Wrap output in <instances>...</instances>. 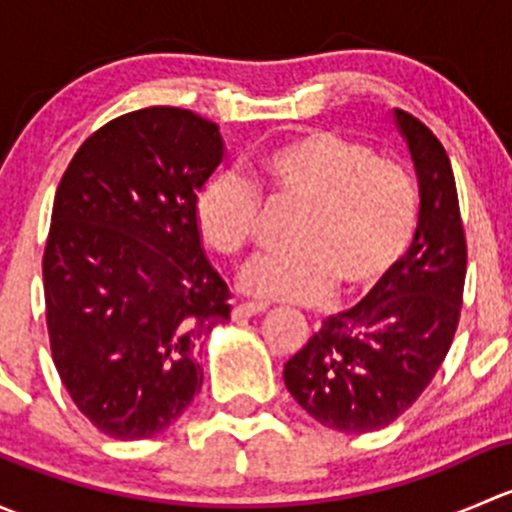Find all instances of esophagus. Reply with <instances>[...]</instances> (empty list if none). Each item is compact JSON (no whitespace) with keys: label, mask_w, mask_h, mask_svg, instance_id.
<instances>
[{"label":"esophagus","mask_w":512,"mask_h":512,"mask_svg":"<svg viewBox=\"0 0 512 512\" xmlns=\"http://www.w3.org/2000/svg\"><path fill=\"white\" fill-rule=\"evenodd\" d=\"M267 309V304L262 302H242L237 307H232V319H247L255 317V314H262Z\"/></svg>","instance_id":"34e87169"}]
</instances>
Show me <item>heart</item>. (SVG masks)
<instances>
[{"mask_svg": "<svg viewBox=\"0 0 512 512\" xmlns=\"http://www.w3.org/2000/svg\"><path fill=\"white\" fill-rule=\"evenodd\" d=\"M262 198L299 205L294 247L257 255L240 285L294 304L322 302L337 285L347 297L379 289L411 252L421 220L409 170L332 128L272 146L250 165V180L232 170L210 175L193 203L200 240L220 255H240L260 225Z\"/></svg>", "mask_w": 512, "mask_h": 512, "instance_id": "heart-1", "label": "heart"}]
</instances>
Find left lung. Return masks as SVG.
I'll return each mask as SVG.
<instances>
[{
  "label": "left lung",
  "mask_w": 512,
  "mask_h": 512,
  "mask_svg": "<svg viewBox=\"0 0 512 512\" xmlns=\"http://www.w3.org/2000/svg\"><path fill=\"white\" fill-rule=\"evenodd\" d=\"M421 188V220L399 270L322 329L285 364V386L332 431L371 433L416 404L458 329L466 230L451 160L431 128L396 111Z\"/></svg>",
  "instance_id": "obj_1"
}]
</instances>
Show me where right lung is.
<instances>
[{"label":"right lung","mask_w":512,"mask_h":512,"mask_svg":"<svg viewBox=\"0 0 512 512\" xmlns=\"http://www.w3.org/2000/svg\"><path fill=\"white\" fill-rule=\"evenodd\" d=\"M220 160L218 123L151 106L91 133L56 188L41 260L51 359L76 409L118 441L188 409L198 342L230 319L193 218Z\"/></svg>","instance_id":"1"}]
</instances>
